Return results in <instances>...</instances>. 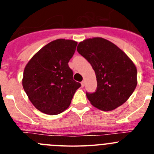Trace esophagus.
<instances>
[{
    "label": "esophagus",
    "mask_w": 154,
    "mask_h": 154,
    "mask_svg": "<svg viewBox=\"0 0 154 154\" xmlns=\"http://www.w3.org/2000/svg\"><path fill=\"white\" fill-rule=\"evenodd\" d=\"M81 85H82V87H84V86H85V81L82 82Z\"/></svg>",
    "instance_id": "1"
}]
</instances>
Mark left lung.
<instances>
[{"mask_svg": "<svg viewBox=\"0 0 154 154\" xmlns=\"http://www.w3.org/2000/svg\"><path fill=\"white\" fill-rule=\"evenodd\" d=\"M95 72L97 89L86 96L94 107L112 111L123 105L137 84V68L119 47L101 37L86 39L77 47Z\"/></svg>", "mask_w": 154, "mask_h": 154, "instance_id": "1", "label": "left lung"}]
</instances>
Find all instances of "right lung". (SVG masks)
Here are the masks:
<instances>
[{"label": "right lung", "instance_id": "obj_1", "mask_svg": "<svg viewBox=\"0 0 154 154\" xmlns=\"http://www.w3.org/2000/svg\"><path fill=\"white\" fill-rule=\"evenodd\" d=\"M77 42L58 39L40 49L26 65L22 85L35 108L50 115L60 114L70 105L81 84L73 80L68 63Z\"/></svg>", "mask_w": 154, "mask_h": 154}]
</instances>
